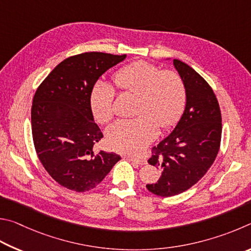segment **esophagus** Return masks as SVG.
Listing matches in <instances>:
<instances>
[{
	"mask_svg": "<svg viewBox=\"0 0 251 251\" xmlns=\"http://www.w3.org/2000/svg\"><path fill=\"white\" fill-rule=\"evenodd\" d=\"M129 161L133 162V163L139 164V165L147 164V160H144V159H135V157H129Z\"/></svg>",
	"mask_w": 251,
	"mask_h": 251,
	"instance_id": "esophagus-1",
	"label": "esophagus"
}]
</instances>
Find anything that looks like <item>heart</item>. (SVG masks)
<instances>
[{
    "mask_svg": "<svg viewBox=\"0 0 251 251\" xmlns=\"http://www.w3.org/2000/svg\"><path fill=\"white\" fill-rule=\"evenodd\" d=\"M120 92L135 95L131 120H118L108 126L107 140L113 150L126 154H140L160 129H168L181 118L186 103V90L182 78L171 70L143 60L123 66L113 75ZM116 90L104 81H97L90 91V108L100 123L113 117Z\"/></svg>",
    "mask_w": 251,
    "mask_h": 251,
    "instance_id": "heart-1",
    "label": "heart"
}]
</instances>
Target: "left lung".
Returning a JSON list of instances; mask_svg holds the SVG:
<instances>
[{
	"label": "left lung",
	"instance_id": "1",
	"mask_svg": "<svg viewBox=\"0 0 251 251\" xmlns=\"http://www.w3.org/2000/svg\"><path fill=\"white\" fill-rule=\"evenodd\" d=\"M186 90V105L168 137L152 148L149 164L161 169L157 182L147 188L161 197L178 195L204 176L221 147L222 114L207 81L187 64L173 60Z\"/></svg>",
	"mask_w": 251,
	"mask_h": 251
}]
</instances>
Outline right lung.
I'll return each instance as SVG.
<instances>
[{
  "label": "right lung",
  "instance_id": "right-lung-1",
  "mask_svg": "<svg viewBox=\"0 0 251 251\" xmlns=\"http://www.w3.org/2000/svg\"><path fill=\"white\" fill-rule=\"evenodd\" d=\"M126 55L83 52L68 57L37 88L32 104V134L47 173L70 191L95 188L120 155L94 146L103 138L94 121L90 91L99 77Z\"/></svg>",
  "mask_w": 251,
  "mask_h": 251
}]
</instances>
